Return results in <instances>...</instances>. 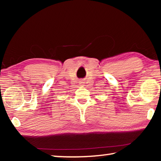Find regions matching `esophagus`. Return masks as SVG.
<instances>
[{"instance_id": "34e87169", "label": "esophagus", "mask_w": 161, "mask_h": 161, "mask_svg": "<svg viewBox=\"0 0 161 161\" xmlns=\"http://www.w3.org/2000/svg\"><path fill=\"white\" fill-rule=\"evenodd\" d=\"M82 83H83V82H82Z\"/></svg>"}]
</instances>
